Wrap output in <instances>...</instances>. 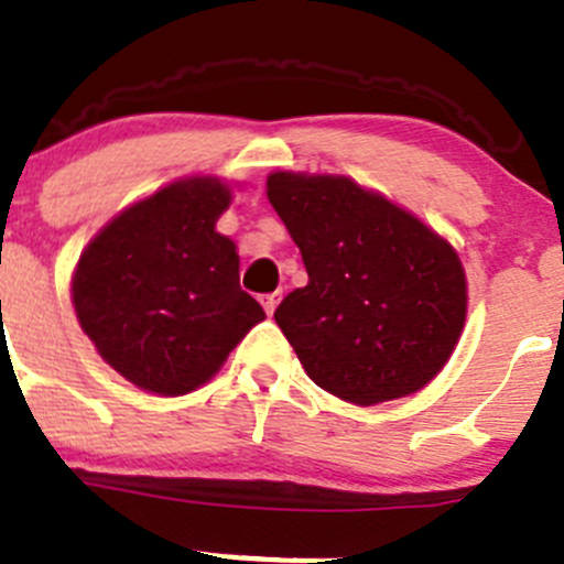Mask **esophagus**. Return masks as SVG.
Segmentation results:
<instances>
[{"instance_id":"34e87169","label":"esophagus","mask_w":564,"mask_h":564,"mask_svg":"<svg viewBox=\"0 0 564 564\" xmlns=\"http://www.w3.org/2000/svg\"><path fill=\"white\" fill-rule=\"evenodd\" d=\"M278 303H281V294H264V297H261V305H264V311H267V316H272L275 314V308H278Z\"/></svg>"}]
</instances>
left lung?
<instances>
[{
	"label": "left lung",
	"mask_w": 564,
	"mask_h": 564,
	"mask_svg": "<svg viewBox=\"0 0 564 564\" xmlns=\"http://www.w3.org/2000/svg\"><path fill=\"white\" fill-rule=\"evenodd\" d=\"M267 198L308 272V286L275 308L305 375L352 404L427 386L466 322L455 248L347 176L272 173Z\"/></svg>",
	"instance_id": "obj_1"
}]
</instances>
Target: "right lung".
<instances>
[{
    "mask_svg": "<svg viewBox=\"0 0 564 564\" xmlns=\"http://www.w3.org/2000/svg\"><path fill=\"white\" fill-rule=\"evenodd\" d=\"M228 204L220 178H182L120 212L79 256L76 319L98 355L143 391H195L264 319L239 289L237 245L215 228Z\"/></svg>",
    "mask_w": 564,
    "mask_h": 564,
    "instance_id": "add662e5",
    "label": "right lung"
}]
</instances>
